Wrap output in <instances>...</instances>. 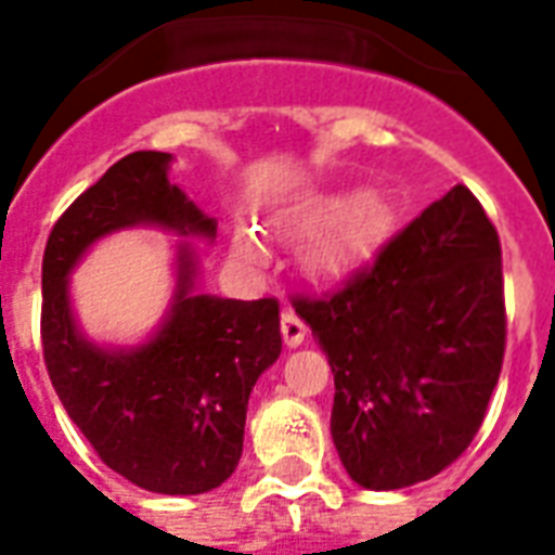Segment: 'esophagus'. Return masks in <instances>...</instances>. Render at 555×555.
<instances>
[{
    "instance_id": "esophagus-1",
    "label": "esophagus",
    "mask_w": 555,
    "mask_h": 555,
    "mask_svg": "<svg viewBox=\"0 0 555 555\" xmlns=\"http://www.w3.org/2000/svg\"><path fill=\"white\" fill-rule=\"evenodd\" d=\"M308 325L294 314V308H285L282 311V337H285L287 346H299L306 340Z\"/></svg>"
}]
</instances>
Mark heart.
Segmentation results:
<instances>
[{"label":"heart","mask_w":555,"mask_h":555,"mask_svg":"<svg viewBox=\"0 0 555 555\" xmlns=\"http://www.w3.org/2000/svg\"><path fill=\"white\" fill-rule=\"evenodd\" d=\"M363 218H366V211H358V218L352 221V227L346 230V235L340 238V244H334V247L325 253V259L334 261L337 256H344L346 249H352L361 244L363 232H366V221H363ZM253 249H256V244H253V241H244V253H253Z\"/></svg>","instance_id":"b5f03b06"}]
</instances>
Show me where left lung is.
Listing matches in <instances>:
<instances>
[{
    "mask_svg": "<svg viewBox=\"0 0 555 555\" xmlns=\"http://www.w3.org/2000/svg\"><path fill=\"white\" fill-rule=\"evenodd\" d=\"M291 306L334 372L332 439L354 483L446 472L483 425L506 352L501 238L456 183L344 285Z\"/></svg>",
    "mask_w": 555,
    "mask_h": 555,
    "instance_id": "1",
    "label": "left lung"
}]
</instances>
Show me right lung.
I'll list each match as a JSON object with an SVG mask.
<instances>
[{
  "label": "right lung",
  "mask_w": 555,
  "mask_h": 555,
  "mask_svg": "<svg viewBox=\"0 0 555 555\" xmlns=\"http://www.w3.org/2000/svg\"><path fill=\"white\" fill-rule=\"evenodd\" d=\"M168 154L118 159L63 211L42 253L40 337L46 370L92 451L130 483L159 494H201L235 472L253 384L282 352L279 299L192 294V253L180 249L175 311L137 352H104L75 328L66 276L92 241L133 223L215 235L168 183Z\"/></svg>",
  "instance_id": "right-lung-1"
}]
</instances>
